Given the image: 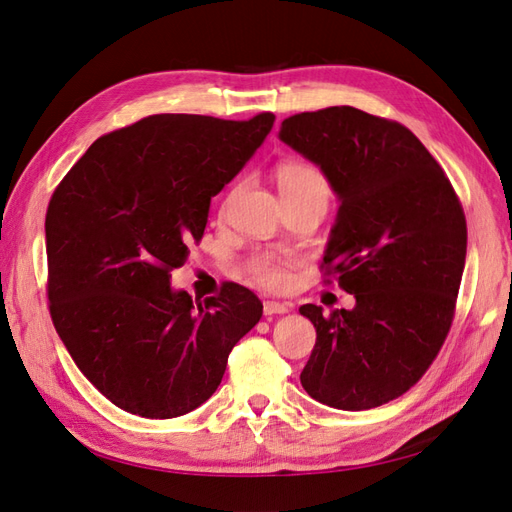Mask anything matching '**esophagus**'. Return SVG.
I'll return each instance as SVG.
<instances>
[{"mask_svg": "<svg viewBox=\"0 0 512 512\" xmlns=\"http://www.w3.org/2000/svg\"><path fill=\"white\" fill-rule=\"evenodd\" d=\"M290 309L288 303H280V301H265L262 303V312L265 316H275V314H286Z\"/></svg>", "mask_w": 512, "mask_h": 512, "instance_id": "obj_1", "label": "esophagus"}]
</instances>
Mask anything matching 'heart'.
Masks as SVG:
<instances>
[{
    "label": "heart",
    "mask_w": 512,
    "mask_h": 512,
    "mask_svg": "<svg viewBox=\"0 0 512 512\" xmlns=\"http://www.w3.org/2000/svg\"><path fill=\"white\" fill-rule=\"evenodd\" d=\"M275 183L284 200H301V198H322L327 203L331 196V183L322 170L305 160H286L275 168ZM237 188H232L224 200L220 213L224 215L232 200L237 198ZM245 273L250 280L267 290H286L292 284V258L280 252H254L247 256Z\"/></svg>",
    "instance_id": "b5f03b06"
}]
</instances>
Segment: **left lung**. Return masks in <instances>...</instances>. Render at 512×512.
Wrapping results in <instances>:
<instances>
[{
    "label": "left lung",
    "instance_id": "left-lung-1",
    "mask_svg": "<svg viewBox=\"0 0 512 512\" xmlns=\"http://www.w3.org/2000/svg\"><path fill=\"white\" fill-rule=\"evenodd\" d=\"M280 138L342 200L320 269L356 299L331 314L299 307L316 327L303 389L337 410L389 404L423 378L451 331L468 245L459 196L393 119L329 106L284 119Z\"/></svg>",
    "mask_w": 512,
    "mask_h": 512
}]
</instances>
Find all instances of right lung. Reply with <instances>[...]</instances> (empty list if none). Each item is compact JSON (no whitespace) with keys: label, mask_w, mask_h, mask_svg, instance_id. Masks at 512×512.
I'll return each mask as SVG.
<instances>
[{"label":"right lung","mask_w":512,"mask_h":512,"mask_svg":"<svg viewBox=\"0 0 512 512\" xmlns=\"http://www.w3.org/2000/svg\"><path fill=\"white\" fill-rule=\"evenodd\" d=\"M273 121L151 115L100 136L55 188L44 220L51 320L76 367L117 408L145 418L192 412L260 320L250 288L226 282L192 303L170 288V273L203 239L211 196Z\"/></svg>","instance_id":"add662e5"}]
</instances>
